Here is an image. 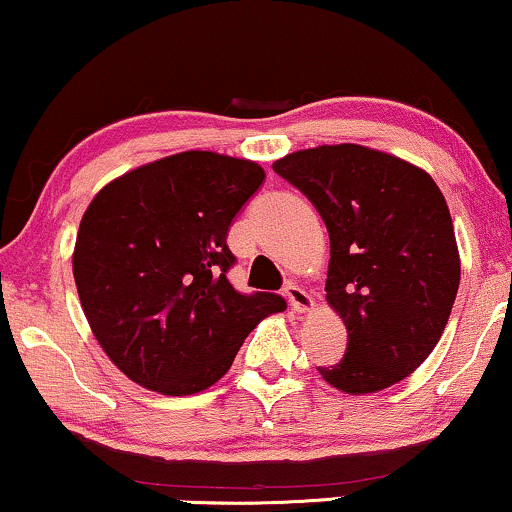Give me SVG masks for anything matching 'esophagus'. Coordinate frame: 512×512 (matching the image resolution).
Segmentation results:
<instances>
[{"instance_id":"obj_1","label":"esophagus","mask_w":512,"mask_h":512,"mask_svg":"<svg viewBox=\"0 0 512 512\" xmlns=\"http://www.w3.org/2000/svg\"><path fill=\"white\" fill-rule=\"evenodd\" d=\"M284 296L289 298V303H291V307H293V312H298V314L310 312L312 307H314V300H312L310 293H307V291L303 289V286H298L296 282H289V284H286Z\"/></svg>"}]
</instances>
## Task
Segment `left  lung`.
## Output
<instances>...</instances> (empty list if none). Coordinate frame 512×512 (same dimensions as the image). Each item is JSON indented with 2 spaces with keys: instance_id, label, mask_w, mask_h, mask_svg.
<instances>
[{
  "instance_id": "obj_1",
  "label": "left lung",
  "mask_w": 512,
  "mask_h": 512,
  "mask_svg": "<svg viewBox=\"0 0 512 512\" xmlns=\"http://www.w3.org/2000/svg\"><path fill=\"white\" fill-rule=\"evenodd\" d=\"M272 170L307 195L331 237L326 300L345 321L347 352L321 377L354 396L405 380L438 345L461 277L436 181L359 144L289 153Z\"/></svg>"
}]
</instances>
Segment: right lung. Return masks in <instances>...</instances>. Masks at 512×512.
<instances>
[{
  "instance_id": "add662e5",
  "label": "right lung",
  "mask_w": 512,
  "mask_h": 512,
  "mask_svg": "<svg viewBox=\"0 0 512 512\" xmlns=\"http://www.w3.org/2000/svg\"><path fill=\"white\" fill-rule=\"evenodd\" d=\"M265 172L251 160L184 151L109 181L83 214L74 282L116 368L165 396L198 394L233 366L277 293L235 291L230 223Z\"/></svg>"
}]
</instances>
